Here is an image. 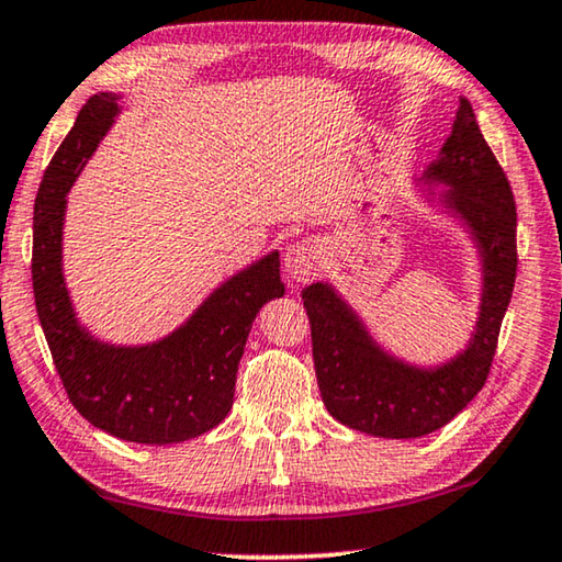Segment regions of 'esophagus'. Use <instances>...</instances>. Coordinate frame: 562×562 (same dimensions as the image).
Instances as JSON below:
<instances>
[{"instance_id": "34e87169", "label": "esophagus", "mask_w": 562, "mask_h": 562, "mask_svg": "<svg viewBox=\"0 0 562 562\" xmlns=\"http://www.w3.org/2000/svg\"><path fill=\"white\" fill-rule=\"evenodd\" d=\"M322 261H324L322 244L314 238H306L286 248V254H283V271H286L291 281L301 283V281H308L311 276H316V271L322 269Z\"/></svg>"}]
</instances>
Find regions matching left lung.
Instances as JSON below:
<instances>
[{
  "instance_id": "obj_1",
  "label": "left lung",
  "mask_w": 562,
  "mask_h": 562,
  "mask_svg": "<svg viewBox=\"0 0 562 562\" xmlns=\"http://www.w3.org/2000/svg\"><path fill=\"white\" fill-rule=\"evenodd\" d=\"M414 183L429 209L447 213L468 231L477 251V322L460 351L437 364H414L376 341L334 283L316 281L301 291L326 409L341 425L386 439L425 437L477 396L490 374L517 271L515 198L468 98H460L452 135L437 160Z\"/></svg>"
}]
</instances>
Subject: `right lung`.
Returning a JSON list of instances; mask_svg holds the SVG:
<instances>
[{"label":"right lung","instance_id":"right-lung-1","mask_svg":"<svg viewBox=\"0 0 562 562\" xmlns=\"http://www.w3.org/2000/svg\"><path fill=\"white\" fill-rule=\"evenodd\" d=\"M120 98L100 92L88 100L42 178L32 226L34 304L67 396L92 427L137 445H178L231 412L254 318L283 296L281 263L279 251L248 263L148 344L102 341L77 318L63 263L67 193L115 125Z\"/></svg>","mask_w":562,"mask_h":562}]
</instances>
